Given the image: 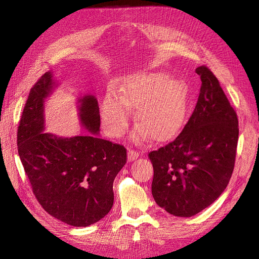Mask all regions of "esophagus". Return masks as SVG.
<instances>
[{"label": "esophagus", "mask_w": 259, "mask_h": 259, "mask_svg": "<svg viewBox=\"0 0 259 259\" xmlns=\"http://www.w3.org/2000/svg\"><path fill=\"white\" fill-rule=\"evenodd\" d=\"M138 156H139V152L137 150H133V149H128V151H127V160L130 162L136 160Z\"/></svg>", "instance_id": "obj_1"}]
</instances>
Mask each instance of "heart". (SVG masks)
Masks as SVG:
<instances>
[{
  "label": "heart",
  "mask_w": 259,
  "mask_h": 259,
  "mask_svg": "<svg viewBox=\"0 0 259 259\" xmlns=\"http://www.w3.org/2000/svg\"><path fill=\"white\" fill-rule=\"evenodd\" d=\"M130 107H136L140 125L133 137L165 142L183 127L187 117L188 96L185 84L164 73L133 76L124 82L119 94L110 91L101 103V119L108 135L121 136L130 120Z\"/></svg>",
  "instance_id": "heart-1"
}]
</instances>
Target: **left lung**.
<instances>
[{
  "mask_svg": "<svg viewBox=\"0 0 259 259\" xmlns=\"http://www.w3.org/2000/svg\"><path fill=\"white\" fill-rule=\"evenodd\" d=\"M201 89L182 133L149 152L153 165L151 190L156 204L178 217H191L209 206L229 184L236 161L239 122L217 77L195 69Z\"/></svg>",
  "mask_w": 259,
  "mask_h": 259,
  "instance_id": "1",
  "label": "left lung"
}]
</instances>
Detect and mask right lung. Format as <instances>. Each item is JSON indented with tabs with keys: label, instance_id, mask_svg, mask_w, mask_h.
<instances>
[{
	"label": "right lung",
	"instance_id": "right-lung-1",
	"mask_svg": "<svg viewBox=\"0 0 259 259\" xmlns=\"http://www.w3.org/2000/svg\"><path fill=\"white\" fill-rule=\"evenodd\" d=\"M55 85L46 72L30 91L17 132L19 158L42 207L62 223L88 227L111 209L126 149L97 136L100 115L93 95L79 99L81 125L91 134L62 138L43 133L44 101Z\"/></svg>",
	"mask_w": 259,
	"mask_h": 259
}]
</instances>
